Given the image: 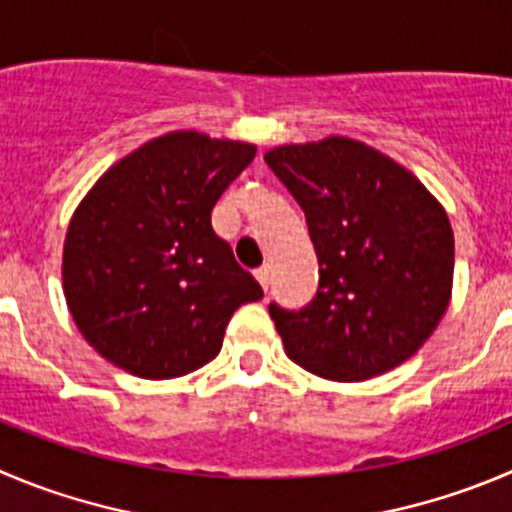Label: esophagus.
Wrapping results in <instances>:
<instances>
[{"label": "esophagus", "mask_w": 512, "mask_h": 512, "mask_svg": "<svg viewBox=\"0 0 512 512\" xmlns=\"http://www.w3.org/2000/svg\"><path fill=\"white\" fill-rule=\"evenodd\" d=\"M256 279H259V284L264 286V291H269V284H271V269H269V266H261V269L256 271Z\"/></svg>", "instance_id": "1"}]
</instances>
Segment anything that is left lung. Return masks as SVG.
<instances>
[{
  "instance_id": "left-lung-1",
  "label": "left lung",
  "mask_w": 512,
  "mask_h": 512,
  "mask_svg": "<svg viewBox=\"0 0 512 512\" xmlns=\"http://www.w3.org/2000/svg\"><path fill=\"white\" fill-rule=\"evenodd\" d=\"M266 165L306 216L319 289L301 309L269 304L286 354L337 382L410 359L447 309L455 243L420 180L349 138L281 145Z\"/></svg>"
}]
</instances>
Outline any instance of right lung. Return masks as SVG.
Returning <instances> with one entry per match:
<instances>
[{"label": "right lung", "mask_w": 512, "mask_h": 512, "mask_svg": "<svg viewBox=\"0 0 512 512\" xmlns=\"http://www.w3.org/2000/svg\"><path fill=\"white\" fill-rule=\"evenodd\" d=\"M256 148L193 130L155 138L95 183L72 216L62 281L82 337L125 372L183 377L221 352L233 311L264 289L211 211Z\"/></svg>", "instance_id": "add662e5"}]
</instances>
